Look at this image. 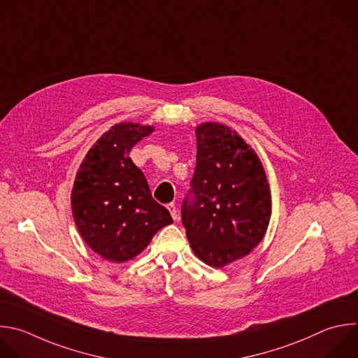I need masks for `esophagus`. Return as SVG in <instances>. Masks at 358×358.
<instances>
[{"instance_id":"1","label":"esophagus","mask_w":358,"mask_h":358,"mask_svg":"<svg viewBox=\"0 0 358 358\" xmlns=\"http://www.w3.org/2000/svg\"><path fill=\"white\" fill-rule=\"evenodd\" d=\"M167 209H169L171 217H173L174 220H177V219H178V213H177V206H176V203H169V205H167Z\"/></svg>"}]
</instances>
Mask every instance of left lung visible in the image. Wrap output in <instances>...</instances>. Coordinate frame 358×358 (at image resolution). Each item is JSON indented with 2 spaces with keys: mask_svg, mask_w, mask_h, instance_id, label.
I'll list each match as a JSON object with an SVG mask.
<instances>
[{
  "mask_svg": "<svg viewBox=\"0 0 358 358\" xmlns=\"http://www.w3.org/2000/svg\"><path fill=\"white\" fill-rule=\"evenodd\" d=\"M196 166L181 205V220L195 256L223 267L248 256L264 237L271 196L255 150L224 125L195 131Z\"/></svg>",
  "mask_w": 358,
  "mask_h": 358,
  "instance_id": "left-lung-1",
  "label": "left lung"
}]
</instances>
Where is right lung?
<instances>
[{"mask_svg": "<svg viewBox=\"0 0 358 358\" xmlns=\"http://www.w3.org/2000/svg\"><path fill=\"white\" fill-rule=\"evenodd\" d=\"M152 127L117 124L90 149L71 191L73 217L84 242L108 262L138 256L152 237L173 223L152 196L143 173L129 157Z\"/></svg>", "mask_w": 358, "mask_h": 358, "instance_id": "right-lung-1", "label": "right lung"}]
</instances>
